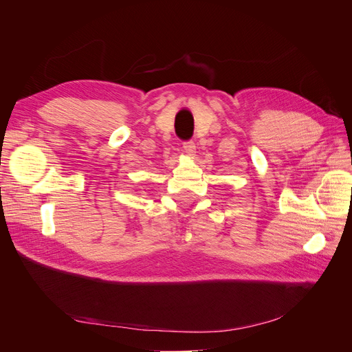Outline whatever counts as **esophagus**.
Instances as JSON below:
<instances>
[{
    "instance_id": "34e87169",
    "label": "esophagus",
    "mask_w": 352,
    "mask_h": 352,
    "mask_svg": "<svg viewBox=\"0 0 352 352\" xmlns=\"http://www.w3.org/2000/svg\"><path fill=\"white\" fill-rule=\"evenodd\" d=\"M182 148H184V151L188 155H194V153H195V142L194 141H185L182 144Z\"/></svg>"
}]
</instances>
